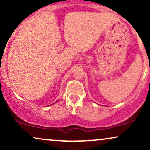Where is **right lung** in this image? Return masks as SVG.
Listing matches in <instances>:
<instances>
[{"label": "right lung", "instance_id": "add662e5", "mask_svg": "<svg viewBox=\"0 0 150 150\" xmlns=\"http://www.w3.org/2000/svg\"><path fill=\"white\" fill-rule=\"evenodd\" d=\"M52 105H53V103H52Z\"/></svg>", "mask_w": 150, "mask_h": 150}]
</instances>
